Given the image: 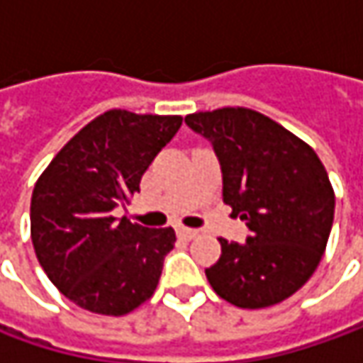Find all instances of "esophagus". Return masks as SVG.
I'll list each match as a JSON object with an SVG mask.
<instances>
[{"label":"esophagus","mask_w":363,"mask_h":363,"mask_svg":"<svg viewBox=\"0 0 363 363\" xmlns=\"http://www.w3.org/2000/svg\"><path fill=\"white\" fill-rule=\"evenodd\" d=\"M198 232L200 230H196V228H186V226H179V228H177V234H179L184 240H191V238H196V236H198Z\"/></svg>","instance_id":"esophagus-1"}]
</instances>
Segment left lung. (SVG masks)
Instances as JSON below:
<instances>
[{
	"label": "left lung",
	"instance_id": "obj_1",
	"mask_svg": "<svg viewBox=\"0 0 363 363\" xmlns=\"http://www.w3.org/2000/svg\"><path fill=\"white\" fill-rule=\"evenodd\" d=\"M222 167V196L246 222V242L222 244L206 269L212 289L242 309L271 307L305 285L325 252L335 212L328 172L311 147L279 123L244 106L186 117Z\"/></svg>",
	"mask_w": 363,
	"mask_h": 363
}]
</instances>
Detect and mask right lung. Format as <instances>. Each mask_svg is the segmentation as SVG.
Listing matches in <instances>:
<instances>
[{
  "label": "right lung",
  "mask_w": 363,
  "mask_h": 363,
  "mask_svg": "<svg viewBox=\"0 0 363 363\" xmlns=\"http://www.w3.org/2000/svg\"><path fill=\"white\" fill-rule=\"evenodd\" d=\"M179 127V115L106 111L38 177L30 206L35 257L78 307L119 317L155 293L174 228H143L113 210L139 191L149 163Z\"/></svg>",
  "instance_id": "1"
}]
</instances>
